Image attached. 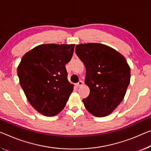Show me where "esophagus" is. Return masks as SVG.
Segmentation results:
<instances>
[{
	"label": "esophagus",
	"instance_id": "esophagus-1",
	"mask_svg": "<svg viewBox=\"0 0 151 151\" xmlns=\"http://www.w3.org/2000/svg\"><path fill=\"white\" fill-rule=\"evenodd\" d=\"M76 87H82V86L83 85V81H78V83L77 84H76Z\"/></svg>",
	"mask_w": 151,
	"mask_h": 151
}]
</instances>
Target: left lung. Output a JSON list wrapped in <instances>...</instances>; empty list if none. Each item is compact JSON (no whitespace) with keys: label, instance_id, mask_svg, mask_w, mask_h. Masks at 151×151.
<instances>
[{"label":"left lung","instance_id":"8db88e82","mask_svg":"<svg viewBox=\"0 0 151 151\" xmlns=\"http://www.w3.org/2000/svg\"><path fill=\"white\" fill-rule=\"evenodd\" d=\"M76 54L85 66V83L90 89L83 99L85 108L96 117L108 116L124 99L130 84L127 61L116 50L97 43L76 45Z\"/></svg>","mask_w":151,"mask_h":151}]
</instances>
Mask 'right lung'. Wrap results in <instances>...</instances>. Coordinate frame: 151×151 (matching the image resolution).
Masks as SVG:
<instances>
[{
    "label": "right lung",
    "instance_id": "1",
    "mask_svg": "<svg viewBox=\"0 0 151 151\" xmlns=\"http://www.w3.org/2000/svg\"><path fill=\"white\" fill-rule=\"evenodd\" d=\"M75 45H39L24 54L17 67L28 101L44 116L59 114L73 92L74 85L67 79L65 65L72 58Z\"/></svg>",
    "mask_w": 151,
    "mask_h": 151
}]
</instances>
